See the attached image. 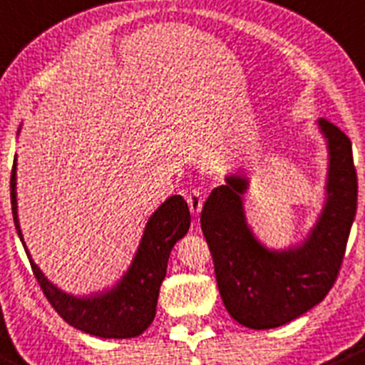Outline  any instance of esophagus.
<instances>
[{
	"mask_svg": "<svg viewBox=\"0 0 365 365\" xmlns=\"http://www.w3.org/2000/svg\"><path fill=\"white\" fill-rule=\"evenodd\" d=\"M187 203H189V208L190 212H192V215H200L201 207H203V197H201L200 190L194 189L192 192H189V196H187Z\"/></svg>",
	"mask_w": 365,
	"mask_h": 365,
	"instance_id": "1",
	"label": "esophagus"
}]
</instances>
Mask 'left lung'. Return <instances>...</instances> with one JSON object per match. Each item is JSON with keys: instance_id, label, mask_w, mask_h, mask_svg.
<instances>
[{"instance_id": "8db88e82", "label": "left lung", "mask_w": 365, "mask_h": 365, "mask_svg": "<svg viewBox=\"0 0 365 365\" xmlns=\"http://www.w3.org/2000/svg\"><path fill=\"white\" fill-rule=\"evenodd\" d=\"M317 128L328 150L327 185L323 210L305 239L284 250L257 239L244 212L250 178L240 171L226 176L201 210L219 294L230 316L251 330L291 323L319 305L337 280L359 183L351 140L327 119H319Z\"/></svg>"}]
</instances>
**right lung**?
<instances>
[{"label":"right lung","mask_w":365,"mask_h":365,"mask_svg":"<svg viewBox=\"0 0 365 365\" xmlns=\"http://www.w3.org/2000/svg\"><path fill=\"white\" fill-rule=\"evenodd\" d=\"M17 155L10 176V200L17 235L23 242L42 292L66 323L101 339H132L143 334L157 312L158 292L175 244L189 232L190 212L182 196H171L151 214L144 226L128 271L110 289L87 296L63 292L46 278L24 244L17 215Z\"/></svg>","instance_id":"1"}]
</instances>
